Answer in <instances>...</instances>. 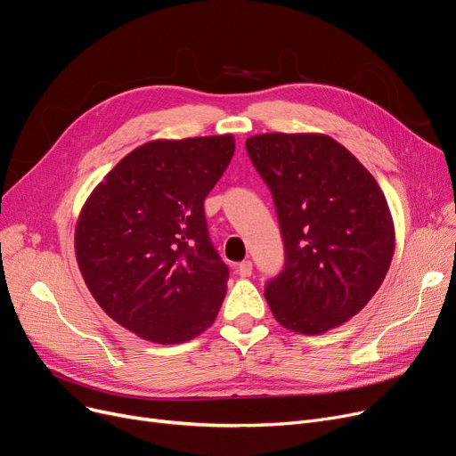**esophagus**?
I'll use <instances>...</instances> for the list:
<instances>
[{"mask_svg": "<svg viewBox=\"0 0 456 456\" xmlns=\"http://www.w3.org/2000/svg\"><path fill=\"white\" fill-rule=\"evenodd\" d=\"M251 272H253V263L251 261H242L239 265V275L240 277H249Z\"/></svg>", "mask_w": 456, "mask_h": 456, "instance_id": "34e87169", "label": "esophagus"}]
</instances>
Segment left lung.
Masks as SVG:
<instances>
[{"mask_svg":"<svg viewBox=\"0 0 456 456\" xmlns=\"http://www.w3.org/2000/svg\"><path fill=\"white\" fill-rule=\"evenodd\" d=\"M272 191L283 270L265 287L275 321L305 335L358 314L380 289L395 251L386 197L341 143L322 134H263L246 142Z\"/></svg>","mask_w":456,"mask_h":456,"instance_id":"1","label":"left lung"}]
</instances>
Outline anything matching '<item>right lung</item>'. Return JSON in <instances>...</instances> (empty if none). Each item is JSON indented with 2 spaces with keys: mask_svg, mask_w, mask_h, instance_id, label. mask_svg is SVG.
Instances as JSON below:
<instances>
[{
  "mask_svg": "<svg viewBox=\"0 0 456 456\" xmlns=\"http://www.w3.org/2000/svg\"><path fill=\"white\" fill-rule=\"evenodd\" d=\"M232 154L231 134L156 140L93 190L76 225V259L117 324L176 345L216 321L229 268L210 242L205 200Z\"/></svg>",
  "mask_w": 456,
  "mask_h": 456,
  "instance_id": "obj_1",
  "label": "right lung"
}]
</instances>
